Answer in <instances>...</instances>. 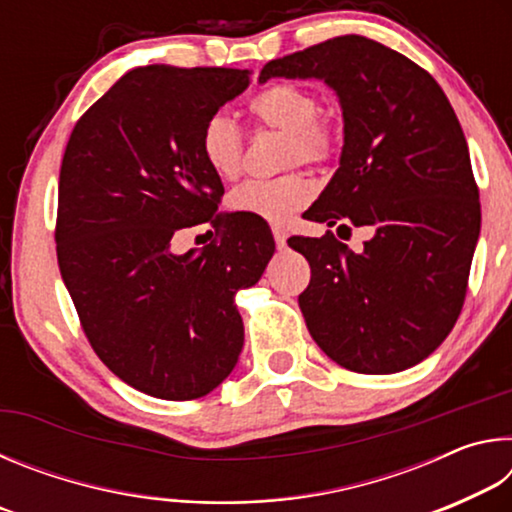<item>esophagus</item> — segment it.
<instances>
[{
	"instance_id": "obj_1",
	"label": "esophagus",
	"mask_w": 512,
	"mask_h": 512,
	"mask_svg": "<svg viewBox=\"0 0 512 512\" xmlns=\"http://www.w3.org/2000/svg\"><path fill=\"white\" fill-rule=\"evenodd\" d=\"M273 239L277 248L287 246V230H284V225H273Z\"/></svg>"
}]
</instances>
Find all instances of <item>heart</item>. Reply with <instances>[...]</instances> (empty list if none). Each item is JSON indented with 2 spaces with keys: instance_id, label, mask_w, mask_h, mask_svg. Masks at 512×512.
Here are the masks:
<instances>
[{
  "instance_id": "1",
  "label": "heart",
  "mask_w": 512,
  "mask_h": 512,
  "mask_svg": "<svg viewBox=\"0 0 512 512\" xmlns=\"http://www.w3.org/2000/svg\"><path fill=\"white\" fill-rule=\"evenodd\" d=\"M248 115L257 128L284 133V164H325L339 151V131L334 121L318 115V97L298 83L280 81L266 85L248 99ZM201 155L212 173L232 180L239 176L244 158V137L235 121L212 115L198 137ZM314 187L298 171L273 180H248L230 196V207L239 214L280 223L305 207Z\"/></svg>"
}]
</instances>
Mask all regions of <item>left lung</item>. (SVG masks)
<instances>
[{
	"instance_id": "obj_1",
	"label": "left lung",
	"mask_w": 512,
	"mask_h": 512,
	"mask_svg": "<svg viewBox=\"0 0 512 512\" xmlns=\"http://www.w3.org/2000/svg\"><path fill=\"white\" fill-rule=\"evenodd\" d=\"M273 76L323 79L343 108L341 167L302 216L375 230L359 253L334 232L289 239L311 268L298 296L309 334L352 372L411 368L461 316L481 230L479 187L452 103L427 69L363 36L271 60L259 81Z\"/></svg>"
}]
</instances>
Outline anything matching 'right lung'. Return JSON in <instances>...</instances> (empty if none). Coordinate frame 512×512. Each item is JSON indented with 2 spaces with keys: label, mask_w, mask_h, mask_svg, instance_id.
<instances>
[{
  "label": "right lung",
  "mask_w": 512,
  "mask_h": 512,
  "mask_svg": "<svg viewBox=\"0 0 512 512\" xmlns=\"http://www.w3.org/2000/svg\"><path fill=\"white\" fill-rule=\"evenodd\" d=\"M248 83V69H131L76 121L60 164L56 255L83 332L119 379L160 400L203 397L237 366L235 293L275 250L264 219L216 212L223 183L198 146ZM198 222L217 237L173 254L175 232Z\"/></svg>",
  "instance_id": "obj_1"
}]
</instances>
